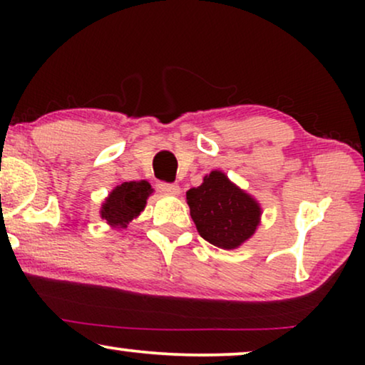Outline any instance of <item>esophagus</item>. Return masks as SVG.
<instances>
[{"instance_id":"1","label":"esophagus","mask_w":365,"mask_h":365,"mask_svg":"<svg viewBox=\"0 0 365 365\" xmlns=\"http://www.w3.org/2000/svg\"><path fill=\"white\" fill-rule=\"evenodd\" d=\"M158 189H159V192L171 194V196H178V194L181 192V189H179L178 184H171V182H159Z\"/></svg>"}]
</instances>
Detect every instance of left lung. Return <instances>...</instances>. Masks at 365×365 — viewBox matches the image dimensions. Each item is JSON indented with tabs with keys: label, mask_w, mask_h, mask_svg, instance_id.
Returning <instances> with one entry per match:
<instances>
[{
	"label": "left lung",
	"mask_w": 365,
	"mask_h": 365,
	"mask_svg": "<svg viewBox=\"0 0 365 365\" xmlns=\"http://www.w3.org/2000/svg\"><path fill=\"white\" fill-rule=\"evenodd\" d=\"M186 201L201 237L221 249L241 246L261 221L259 202L221 171L204 176L201 186L186 192Z\"/></svg>",
	"instance_id": "8db88e82"
}]
</instances>
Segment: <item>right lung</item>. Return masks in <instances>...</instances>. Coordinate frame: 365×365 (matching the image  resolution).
I'll list each match as a JSON object with an SVG mask.
<instances>
[{"label": "right lung", "mask_w": 365, "mask_h": 365, "mask_svg": "<svg viewBox=\"0 0 365 365\" xmlns=\"http://www.w3.org/2000/svg\"><path fill=\"white\" fill-rule=\"evenodd\" d=\"M153 187L148 181H129L116 186L101 207V217L113 227H126L146 207Z\"/></svg>", "instance_id": "obj_1"}]
</instances>
